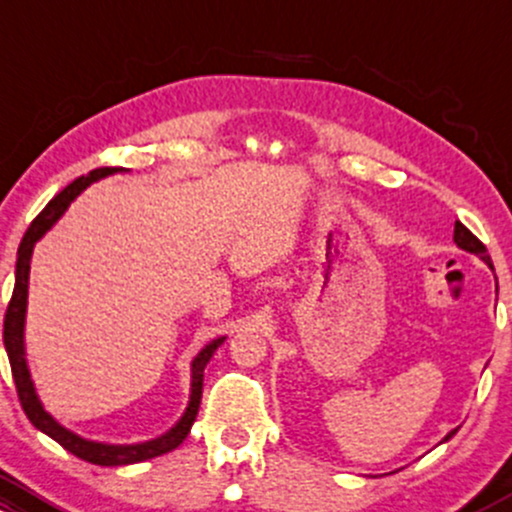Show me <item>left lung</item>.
<instances>
[{
    "mask_svg": "<svg viewBox=\"0 0 512 512\" xmlns=\"http://www.w3.org/2000/svg\"><path fill=\"white\" fill-rule=\"evenodd\" d=\"M454 243H457V245L462 247V250H466V252H474V255H479L481 260H484V262H488V265H491V257H488V250H486V245L481 243V240L476 238V235L471 233L469 228L462 226V223H459V221L454 223ZM454 432H457V430H452V432H449V435L445 437V442L449 440V437L454 435Z\"/></svg>",
    "mask_w": 512,
    "mask_h": 512,
    "instance_id": "8db88e82",
    "label": "left lung"
}]
</instances>
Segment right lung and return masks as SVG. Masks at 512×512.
<instances>
[{"mask_svg":"<svg viewBox=\"0 0 512 512\" xmlns=\"http://www.w3.org/2000/svg\"><path fill=\"white\" fill-rule=\"evenodd\" d=\"M123 167H97L84 177L75 179L70 187H65L55 199L48 201V206L33 218V223L28 226L24 240L19 245V260H16V282H14V294H11V301L7 306V313H4V347H7L9 364H11V376H14L16 393H19L21 408H24L26 418L36 425L38 430L46 432L48 437H53L58 445H63L67 452H72L75 457L84 459L89 464L99 466H123V464H136L145 462V459L160 457V454L172 452L174 447H179L184 442V437L192 430L196 413H199L201 403V391H204V367L209 364V359L216 347L221 345V340H213L211 345H206L204 350L196 355L192 362V401H189L187 411H184L182 420L170 432H165L157 440L143 442V445H101V442H89L82 440L75 432L65 430L63 425L55 423L50 415L43 411L41 401H38L36 391H33L31 374H28L26 357H24V316H26V296H28V269H31V252L33 245H36L38 238H43V233L50 230L55 221L63 216L67 206L72 204L77 194L82 192L84 187H89L97 179L106 177V174L121 172Z\"/></svg>","mask_w":512,"mask_h":512,"instance_id":"right-lung-1","label":"right lung"}]
</instances>
